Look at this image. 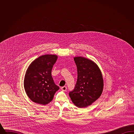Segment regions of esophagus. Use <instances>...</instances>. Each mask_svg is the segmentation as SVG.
Returning a JSON list of instances; mask_svg holds the SVG:
<instances>
[{"mask_svg": "<svg viewBox=\"0 0 134 134\" xmlns=\"http://www.w3.org/2000/svg\"><path fill=\"white\" fill-rule=\"evenodd\" d=\"M61 90H62V91H66V89H67V87H66V86H63V87H61Z\"/></svg>", "mask_w": 134, "mask_h": 134, "instance_id": "34e87169", "label": "esophagus"}]
</instances>
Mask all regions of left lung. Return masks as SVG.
<instances>
[{"mask_svg":"<svg viewBox=\"0 0 134 134\" xmlns=\"http://www.w3.org/2000/svg\"><path fill=\"white\" fill-rule=\"evenodd\" d=\"M77 68V80L75 88L69 92L72 102L79 108H86L100 96L103 80L99 68L94 62L86 58H74Z\"/></svg>","mask_w":134,"mask_h":134,"instance_id":"obj_1","label":"left lung"}]
</instances>
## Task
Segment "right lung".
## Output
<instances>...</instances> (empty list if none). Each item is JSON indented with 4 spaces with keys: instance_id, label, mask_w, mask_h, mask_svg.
I'll use <instances>...</instances> for the list:
<instances>
[{
    "instance_id": "1",
    "label": "right lung",
    "mask_w": 134,
    "mask_h": 134,
    "mask_svg": "<svg viewBox=\"0 0 134 134\" xmlns=\"http://www.w3.org/2000/svg\"><path fill=\"white\" fill-rule=\"evenodd\" d=\"M56 55L46 54L33 61L26 71L24 88L33 102L46 105L53 100L59 89L53 80L51 71L57 60Z\"/></svg>"
}]
</instances>
